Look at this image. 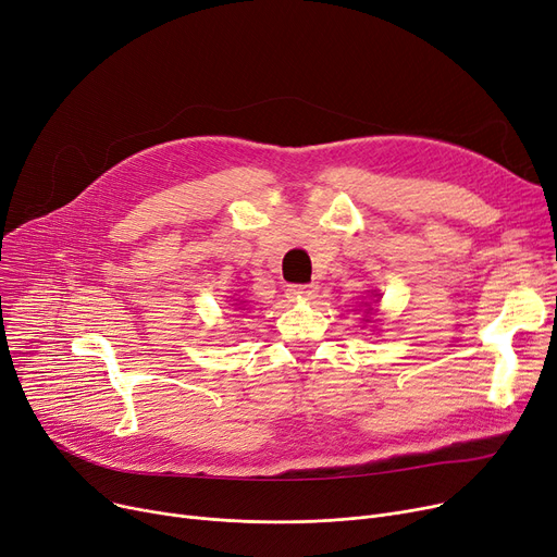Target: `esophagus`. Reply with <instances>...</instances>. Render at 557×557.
<instances>
[{
  "label": "esophagus",
  "instance_id": "34e87169",
  "mask_svg": "<svg viewBox=\"0 0 557 557\" xmlns=\"http://www.w3.org/2000/svg\"><path fill=\"white\" fill-rule=\"evenodd\" d=\"M285 295L289 301H308L317 297V285H287Z\"/></svg>",
  "mask_w": 557,
  "mask_h": 557
}]
</instances>
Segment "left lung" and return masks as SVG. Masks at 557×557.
<instances>
[{"instance_id":"obj_1","label":"left lung","mask_w":557,"mask_h":557,"mask_svg":"<svg viewBox=\"0 0 557 557\" xmlns=\"http://www.w3.org/2000/svg\"><path fill=\"white\" fill-rule=\"evenodd\" d=\"M369 310H372V308H369Z\"/></svg>"}]
</instances>
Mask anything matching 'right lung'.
Instances as JSON below:
<instances>
[{"mask_svg":"<svg viewBox=\"0 0 557 557\" xmlns=\"http://www.w3.org/2000/svg\"><path fill=\"white\" fill-rule=\"evenodd\" d=\"M233 301H235V304H231L233 308H237V310H245V308H243V306H245V301H240V299H233Z\"/></svg>","mask_w":557,"mask_h":557,"instance_id":"1","label":"right lung"}]
</instances>
